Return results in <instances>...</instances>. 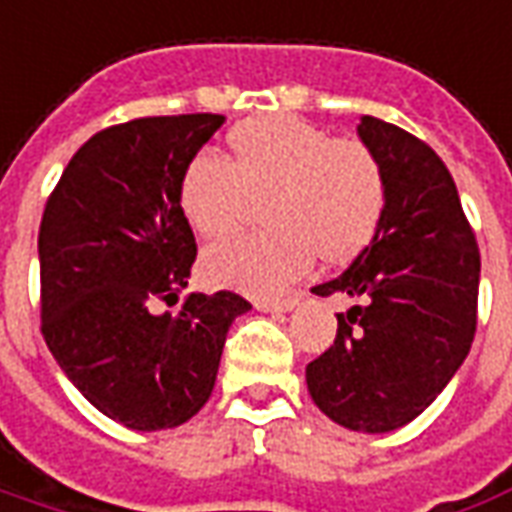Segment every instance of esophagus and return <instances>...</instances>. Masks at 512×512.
Wrapping results in <instances>:
<instances>
[{
    "label": "esophagus",
    "instance_id": "esophagus-1",
    "mask_svg": "<svg viewBox=\"0 0 512 512\" xmlns=\"http://www.w3.org/2000/svg\"><path fill=\"white\" fill-rule=\"evenodd\" d=\"M297 305V297H283V300H256V308L267 313H286Z\"/></svg>",
    "mask_w": 512,
    "mask_h": 512
}]
</instances>
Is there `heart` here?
I'll return each mask as SVG.
<instances>
[{"instance_id": "heart-1", "label": "heart", "mask_w": 512, "mask_h": 512, "mask_svg": "<svg viewBox=\"0 0 512 512\" xmlns=\"http://www.w3.org/2000/svg\"><path fill=\"white\" fill-rule=\"evenodd\" d=\"M231 160L199 152L179 174V207L204 237H226L267 199L264 231L212 245L204 275L218 286L270 297L308 270L354 259L374 240L387 201L382 160L360 138H335L286 114L242 119Z\"/></svg>"}]
</instances>
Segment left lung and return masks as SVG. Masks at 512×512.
<instances>
[{
	"mask_svg": "<svg viewBox=\"0 0 512 512\" xmlns=\"http://www.w3.org/2000/svg\"><path fill=\"white\" fill-rule=\"evenodd\" d=\"M387 201L374 240L338 278L313 286L352 297L333 346L305 368L313 404L352 431L384 434L434 404L477 330L480 251L450 171L425 141L363 117Z\"/></svg>",
	"mask_w": 512,
	"mask_h": 512,
	"instance_id": "obj_1",
	"label": "left lung"
}]
</instances>
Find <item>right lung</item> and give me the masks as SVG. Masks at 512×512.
<instances>
[{
    "instance_id": "obj_1",
    "label": "right lung",
    "mask_w": 512,
    "mask_h": 512,
    "mask_svg": "<svg viewBox=\"0 0 512 512\" xmlns=\"http://www.w3.org/2000/svg\"><path fill=\"white\" fill-rule=\"evenodd\" d=\"M220 114L111 125L70 158L40 220V330L59 368L100 412L133 431L185 423L207 404L234 292L190 294L196 237L179 207V174Z\"/></svg>"
}]
</instances>
